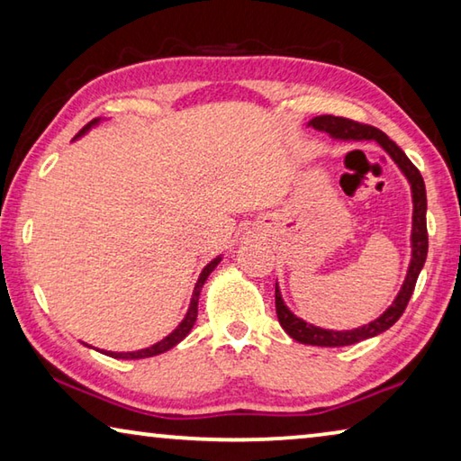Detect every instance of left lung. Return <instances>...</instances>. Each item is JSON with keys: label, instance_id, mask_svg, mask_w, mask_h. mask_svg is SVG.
<instances>
[{"label": "left lung", "instance_id": "8db88e82", "mask_svg": "<svg viewBox=\"0 0 461 461\" xmlns=\"http://www.w3.org/2000/svg\"><path fill=\"white\" fill-rule=\"evenodd\" d=\"M311 128H315L319 131H327L331 138L335 140H343V142H364V140H374L378 142L384 152L393 158L399 168L402 170V175L407 176V181L411 183V193H412V233H411V248H412V258L409 264V272L407 278L401 286L399 294L393 301L384 313H382L378 319H374L368 325L357 327V330H349V331H333V330H321V327H315L307 321H303L296 315H293L288 307L285 305L283 296H280L278 285H276V315L278 321L283 325V330L291 335L293 339L307 343V346H321V348H341V346H352V343H357L362 339L374 338L382 331H386L388 327H393L396 321H399L401 315L407 309L411 294L415 291L419 272L423 268L425 258H427V248H429V238H427V193H425V183L423 176H420L419 168L412 165V162L407 158L399 146H396L393 140H390L384 131L368 126V123H357L354 120L348 118H338V115H317L309 122Z\"/></svg>", "mask_w": 461, "mask_h": 461}]
</instances>
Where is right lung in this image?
Returning a JSON list of instances; mask_svg holds the SVG:
<instances>
[{"mask_svg": "<svg viewBox=\"0 0 461 461\" xmlns=\"http://www.w3.org/2000/svg\"><path fill=\"white\" fill-rule=\"evenodd\" d=\"M97 123H99V118L89 122L87 126H85V128L79 131V134H77V138H81L83 134H87V131H89L93 126H97ZM220 262H221V256H217V258H213L212 262L207 264L205 268H203L201 276H199V280H197V285H194V291H193V296H191L189 311H186L185 319H183L181 323H178V327H176V330H175L173 333H168L165 339H160L158 343H154V346H150V348L138 349V352H104V354L112 356V357H120V360H140V357H152V356L165 354V352H168L170 348H175L176 343H181V341L186 338V335H189V331L193 330L194 321H197V303H199L201 288H203V285H205L207 276L212 275V272L215 270V267H217V264H220Z\"/></svg>", "mask_w": 461, "mask_h": 461, "instance_id": "obj_1", "label": "right lung"}]
</instances>
